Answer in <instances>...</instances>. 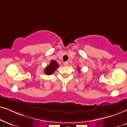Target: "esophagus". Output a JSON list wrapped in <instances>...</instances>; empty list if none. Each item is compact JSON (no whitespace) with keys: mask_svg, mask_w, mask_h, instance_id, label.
<instances>
[{"mask_svg":"<svg viewBox=\"0 0 127 127\" xmlns=\"http://www.w3.org/2000/svg\"><path fill=\"white\" fill-rule=\"evenodd\" d=\"M64 65L65 66H67V65H68V62H67V61H66V62H64Z\"/></svg>","mask_w":127,"mask_h":127,"instance_id":"34e87169","label":"esophagus"}]
</instances>
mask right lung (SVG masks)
Segmentation results:
<instances>
[{"label":"right lung","mask_w":127,"mask_h":127,"mask_svg":"<svg viewBox=\"0 0 127 127\" xmlns=\"http://www.w3.org/2000/svg\"><path fill=\"white\" fill-rule=\"evenodd\" d=\"M59 66V64L56 61L52 60L51 61L50 64L45 68L44 73L46 75H52L54 73L56 69L58 68Z\"/></svg>","instance_id":"right-lung-1"}]
</instances>
